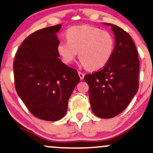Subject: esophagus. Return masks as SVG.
Masks as SVG:
<instances>
[{
    "label": "esophagus",
    "mask_w": 153,
    "mask_h": 153,
    "mask_svg": "<svg viewBox=\"0 0 153 153\" xmlns=\"http://www.w3.org/2000/svg\"><path fill=\"white\" fill-rule=\"evenodd\" d=\"M78 75H79V76H80V80H82V79L84 78V76H85L84 73H82V72H78Z\"/></svg>",
    "instance_id": "esophagus-1"
}]
</instances>
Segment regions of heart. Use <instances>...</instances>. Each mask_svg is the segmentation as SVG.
Here are the masks:
<instances>
[{"label":"heart","mask_w":153,"mask_h":153,"mask_svg":"<svg viewBox=\"0 0 153 153\" xmlns=\"http://www.w3.org/2000/svg\"><path fill=\"white\" fill-rule=\"evenodd\" d=\"M67 42H59L58 53L63 63L79 59L89 70L96 71L105 66L114 49V38L107 30L85 25L70 27L65 32Z\"/></svg>","instance_id":"b5f03b06"}]
</instances>
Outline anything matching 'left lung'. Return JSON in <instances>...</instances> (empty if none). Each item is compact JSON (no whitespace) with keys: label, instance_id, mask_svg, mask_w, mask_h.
<instances>
[{"label":"left lung","instance_id":"8db88e82","mask_svg":"<svg viewBox=\"0 0 153 153\" xmlns=\"http://www.w3.org/2000/svg\"><path fill=\"white\" fill-rule=\"evenodd\" d=\"M115 46L107 64L86 75L91 108L97 117L110 119L122 112L138 90V54L132 38L121 27L109 23Z\"/></svg>","mask_w":153,"mask_h":153}]
</instances>
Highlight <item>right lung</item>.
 <instances>
[{
	"label": "right lung",
	"instance_id": "1",
	"mask_svg": "<svg viewBox=\"0 0 153 153\" xmlns=\"http://www.w3.org/2000/svg\"><path fill=\"white\" fill-rule=\"evenodd\" d=\"M61 25L36 31L17 50L13 63L17 93L31 113L44 121L64 117L80 81L78 71L59 59L56 33Z\"/></svg>",
	"mask_w": 153,
	"mask_h": 153
}]
</instances>
